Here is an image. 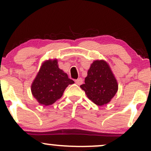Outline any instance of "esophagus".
I'll list each match as a JSON object with an SVG mask.
<instances>
[{
  "label": "esophagus",
  "mask_w": 151,
  "mask_h": 151,
  "mask_svg": "<svg viewBox=\"0 0 151 151\" xmlns=\"http://www.w3.org/2000/svg\"><path fill=\"white\" fill-rule=\"evenodd\" d=\"M75 83L77 84V85H81L83 83V79L81 78H78L77 79L75 80Z\"/></svg>",
  "instance_id": "obj_1"
}]
</instances>
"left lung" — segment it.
Returning a JSON list of instances; mask_svg holds the SVG:
<instances>
[{
    "label": "left lung",
    "mask_w": 151,
    "mask_h": 151,
    "mask_svg": "<svg viewBox=\"0 0 151 151\" xmlns=\"http://www.w3.org/2000/svg\"><path fill=\"white\" fill-rule=\"evenodd\" d=\"M80 87L91 101L101 106L111 101L119 85L109 64L103 60H97L90 66L84 84Z\"/></svg>",
    "instance_id": "left-lung-1"
}]
</instances>
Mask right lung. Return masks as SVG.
Instances as JSON below:
<instances>
[{
	"mask_svg": "<svg viewBox=\"0 0 151 151\" xmlns=\"http://www.w3.org/2000/svg\"><path fill=\"white\" fill-rule=\"evenodd\" d=\"M74 83L59 68L57 59L48 60L42 62L32 81L31 92L40 104L49 106L61 98L69 84Z\"/></svg>",
	"mask_w": 151,
	"mask_h": 151,
	"instance_id": "add662e5",
	"label": "right lung"
}]
</instances>
